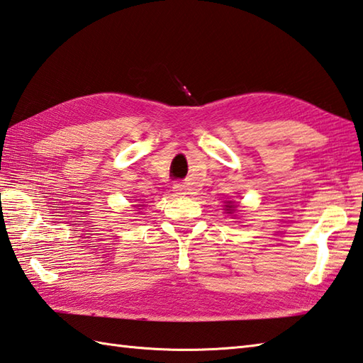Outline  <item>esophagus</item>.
I'll return each mask as SVG.
<instances>
[{
    "label": "esophagus",
    "instance_id": "esophagus-1",
    "mask_svg": "<svg viewBox=\"0 0 363 363\" xmlns=\"http://www.w3.org/2000/svg\"><path fill=\"white\" fill-rule=\"evenodd\" d=\"M173 191H174V195H178V196H181V195H187V189H185V185H184V184H181V182H178V184H174V185H173Z\"/></svg>",
    "mask_w": 363,
    "mask_h": 363
}]
</instances>
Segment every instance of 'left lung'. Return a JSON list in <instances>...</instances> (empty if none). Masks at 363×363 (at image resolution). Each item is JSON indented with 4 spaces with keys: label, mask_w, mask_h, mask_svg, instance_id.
Listing matches in <instances>:
<instances>
[{
    "label": "left lung",
    "mask_w": 363,
    "mask_h": 363,
    "mask_svg": "<svg viewBox=\"0 0 363 363\" xmlns=\"http://www.w3.org/2000/svg\"><path fill=\"white\" fill-rule=\"evenodd\" d=\"M225 210H227V213H233V210H235V207H233V204L232 202H229V204L225 206Z\"/></svg>",
    "instance_id": "obj_1"
}]
</instances>
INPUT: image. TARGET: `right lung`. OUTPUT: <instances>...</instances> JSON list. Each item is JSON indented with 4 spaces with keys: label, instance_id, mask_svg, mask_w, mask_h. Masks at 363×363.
<instances>
[{
    "label": "right lung",
    "instance_id": "1",
    "mask_svg": "<svg viewBox=\"0 0 363 363\" xmlns=\"http://www.w3.org/2000/svg\"><path fill=\"white\" fill-rule=\"evenodd\" d=\"M139 206H140V204H139Z\"/></svg>",
    "mask_w": 363,
    "mask_h": 363
}]
</instances>
